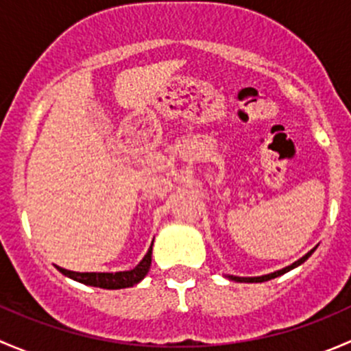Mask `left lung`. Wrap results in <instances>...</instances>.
Here are the masks:
<instances>
[{"label": "left lung", "mask_w": 351, "mask_h": 351, "mask_svg": "<svg viewBox=\"0 0 351 351\" xmlns=\"http://www.w3.org/2000/svg\"><path fill=\"white\" fill-rule=\"evenodd\" d=\"M314 253V250L313 251H309V253L306 254V256H302L300 258V260H297L295 263H292L290 265V267H287V268H284V270H278V271H274V274H270V275H263V277H254V278H243V277H231V280H236V282H267V280H271V278H275V277H280V275H284V274H287V271L289 270H292V268H295V267H299V265H302L304 261L307 260V258L311 256V254Z\"/></svg>", "instance_id": "1"}]
</instances>
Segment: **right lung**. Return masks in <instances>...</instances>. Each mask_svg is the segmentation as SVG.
<instances>
[{
	"mask_svg": "<svg viewBox=\"0 0 351 351\" xmlns=\"http://www.w3.org/2000/svg\"><path fill=\"white\" fill-rule=\"evenodd\" d=\"M151 254H153V244H151L149 251L143 258V261L134 270L129 271H117V274H77V271L64 270L61 267H58V270L64 274L66 277L81 282L84 285L100 287V289H127V287L139 284L146 277L151 267Z\"/></svg>",
	"mask_w": 351,
	"mask_h": 351,
	"instance_id": "obj_1",
	"label": "right lung"
}]
</instances>
